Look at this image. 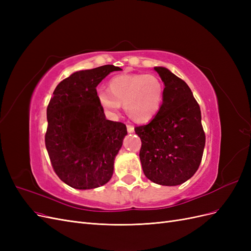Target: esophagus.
<instances>
[{
    "label": "esophagus",
    "mask_w": 251,
    "mask_h": 251,
    "mask_svg": "<svg viewBox=\"0 0 251 251\" xmlns=\"http://www.w3.org/2000/svg\"><path fill=\"white\" fill-rule=\"evenodd\" d=\"M126 130L128 133H133L134 132V126L131 125H126Z\"/></svg>",
    "instance_id": "1"
}]
</instances>
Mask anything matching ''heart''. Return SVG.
Returning a JSON list of instances; mask_svg holds the SVG:
<instances>
[{"label":"heart","instance_id":"obj_1","mask_svg":"<svg viewBox=\"0 0 251 251\" xmlns=\"http://www.w3.org/2000/svg\"><path fill=\"white\" fill-rule=\"evenodd\" d=\"M164 85L153 74H121L109 82L108 91H100L97 100L110 116L116 115L124 103L126 113L138 123L157 116L163 103Z\"/></svg>","mask_w":251,"mask_h":251}]
</instances>
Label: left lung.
Here are the masks:
<instances>
[{
    "label": "left lung",
    "mask_w": 251,
    "mask_h": 251,
    "mask_svg": "<svg viewBox=\"0 0 251 251\" xmlns=\"http://www.w3.org/2000/svg\"><path fill=\"white\" fill-rule=\"evenodd\" d=\"M154 70L164 83L162 107L150 124L136 126L140 161L148 179L175 186L192 178L202 160L205 134L201 111L187 83L164 67Z\"/></svg>",
    "instance_id": "1"
}]
</instances>
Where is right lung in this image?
<instances>
[{
    "label": "right lung",
    "instance_id": "right-lung-1",
    "mask_svg": "<svg viewBox=\"0 0 251 251\" xmlns=\"http://www.w3.org/2000/svg\"><path fill=\"white\" fill-rule=\"evenodd\" d=\"M119 67L104 65L72 73L55 88L47 108L45 143L58 178L76 189L108 183L127 134L123 123L105 118L96 87Z\"/></svg>",
    "mask_w": 251,
    "mask_h": 251
}]
</instances>
